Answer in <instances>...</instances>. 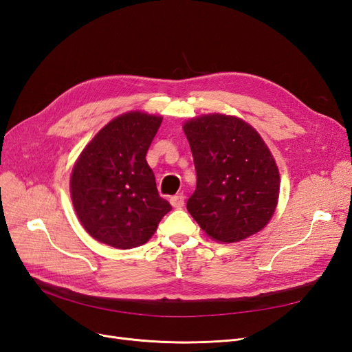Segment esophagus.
Listing matches in <instances>:
<instances>
[{"label": "esophagus", "instance_id": "obj_1", "mask_svg": "<svg viewBox=\"0 0 352 352\" xmlns=\"http://www.w3.org/2000/svg\"><path fill=\"white\" fill-rule=\"evenodd\" d=\"M170 204H172L175 208H182L185 204V195L184 194H176L172 198H170Z\"/></svg>", "mask_w": 352, "mask_h": 352}]
</instances>
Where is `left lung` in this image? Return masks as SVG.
<instances>
[{
  "mask_svg": "<svg viewBox=\"0 0 352 352\" xmlns=\"http://www.w3.org/2000/svg\"><path fill=\"white\" fill-rule=\"evenodd\" d=\"M197 188L189 214L217 242H239L260 232L278 206L280 176L260 133L239 117L204 114L184 124Z\"/></svg>",
  "mask_w": 352,
  "mask_h": 352,
  "instance_id": "left-lung-1",
  "label": "left lung"
}]
</instances>
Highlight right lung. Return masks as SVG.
Listing matches in <instances>:
<instances>
[{"label":"right lung","mask_w":352,"mask_h":352,"mask_svg":"<svg viewBox=\"0 0 352 352\" xmlns=\"http://www.w3.org/2000/svg\"><path fill=\"white\" fill-rule=\"evenodd\" d=\"M162 116L129 111L116 117L85 146L70 176L74 211L89 235L129 250L154 235L172 206L158 195L146 151Z\"/></svg>","instance_id":"right-lung-1"}]
</instances>
